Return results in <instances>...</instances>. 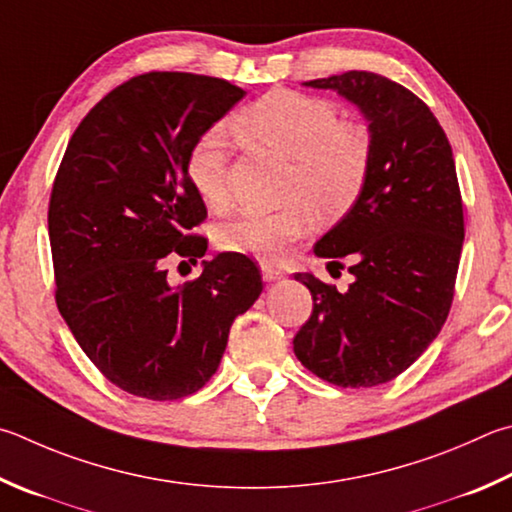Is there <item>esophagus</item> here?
Returning <instances> with one entry per match:
<instances>
[{
	"instance_id": "34e87169",
	"label": "esophagus",
	"mask_w": 512,
	"mask_h": 512,
	"mask_svg": "<svg viewBox=\"0 0 512 512\" xmlns=\"http://www.w3.org/2000/svg\"><path fill=\"white\" fill-rule=\"evenodd\" d=\"M262 277H264V282H277L284 277V271L282 268H277V266L266 262V264H262Z\"/></svg>"
}]
</instances>
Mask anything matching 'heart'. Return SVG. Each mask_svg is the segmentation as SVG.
<instances>
[{
    "label": "heart",
    "mask_w": 512,
    "mask_h": 512,
    "mask_svg": "<svg viewBox=\"0 0 512 512\" xmlns=\"http://www.w3.org/2000/svg\"><path fill=\"white\" fill-rule=\"evenodd\" d=\"M232 129L248 147L293 161L288 206L273 212H244L221 224L217 241L230 253L277 262L315 226V206L324 215H342L365 188L371 147L365 132L342 123L329 100L275 89L250 102L232 118ZM230 143L221 125L192 143L185 172L192 190L208 208L228 201Z\"/></svg>",
    "instance_id": "obj_1"
}]
</instances>
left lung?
<instances>
[{"mask_svg": "<svg viewBox=\"0 0 512 512\" xmlns=\"http://www.w3.org/2000/svg\"><path fill=\"white\" fill-rule=\"evenodd\" d=\"M353 102L369 127V174L351 210L315 244L329 264L351 259L347 293L311 273L313 313L293 351L338 387H376L412 365L448 318L463 246L452 147L430 107L369 71L304 82Z\"/></svg>", "mask_w": 512, "mask_h": 512, "instance_id": "8db88e82", "label": "left lung"}]
</instances>
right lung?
<instances>
[{
  "instance_id": "add662e5",
  "label": "right lung",
  "mask_w": 512,
  "mask_h": 512,
  "mask_svg": "<svg viewBox=\"0 0 512 512\" xmlns=\"http://www.w3.org/2000/svg\"><path fill=\"white\" fill-rule=\"evenodd\" d=\"M246 96L228 80L152 71L82 118L49 203L55 302L73 338L116 387L176 401L219 369L228 333L262 293L241 253L201 262L172 286L165 264L206 255L190 235L208 217L185 161L197 138ZM183 264V262H181Z\"/></svg>"
}]
</instances>
